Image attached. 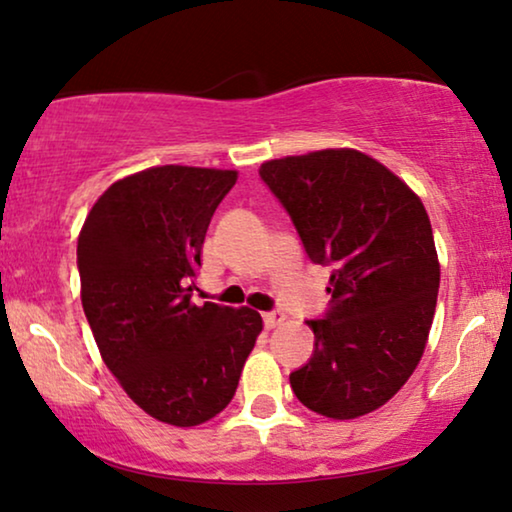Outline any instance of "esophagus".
I'll return each instance as SVG.
<instances>
[{"label": "esophagus", "instance_id": "34e87169", "mask_svg": "<svg viewBox=\"0 0 512 512\" xmlns=\"http://www.w3.org/2000/svg\"><path fill=\"white\" fill-rule=\"evenodd\" d=\"M283 323H285V313H281V311L264 313V325H267V330H274V327L283 325Z\"/></svg>", "mask_w": 512, "mask_h": 512}]
</instances>
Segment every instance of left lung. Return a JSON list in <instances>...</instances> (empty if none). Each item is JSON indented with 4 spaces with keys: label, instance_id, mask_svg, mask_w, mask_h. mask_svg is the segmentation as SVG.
Instances as JSON below:
<instances>
[{
    "label": "left lung",
    "instance_id": "obj_1",
    "mask_svg": "<svg viewBox=\"0 0 512 512\" xmlns=\"http://www.w3.org/2000/svg\"><path fill=\"white\" fill-rule=\"evenodd\" d=\"M306 255L330 264V311L306 320L316 349L290 374L297 400L327 419L386 405L417 370L431 332L440 262L424 203L358 149L264 161Z\"/></svg>",
    "mask_w": 512,
    "mask_h": 512
}]
</instances>
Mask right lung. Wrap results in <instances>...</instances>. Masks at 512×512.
<instances>
[{
  "instance_id": "1",
  "label": "right lung",
  "mask_w": 512,
  "mask_h": 512,
  "mask_svg": "<svg viewBox=\"0 0 512 512\" xmlns=\"http://www.w3.org/2000/svg\"><path fill=\"white\" fill-rule=\"evenodd\" d=\"M236 170L154 166L114 182L77 241L81 304L100 356L140 410L199 426L234 398L262 316L192 302L189 278Z\"/></svg>"
}]
</instances>
